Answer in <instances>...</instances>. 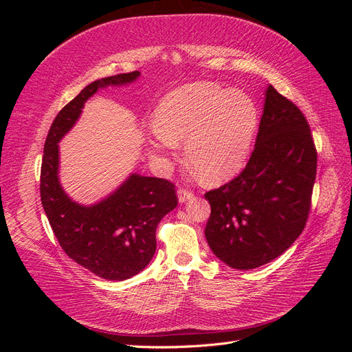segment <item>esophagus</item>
Here are the masks:
<instances>
[{
  "label": "esophagus",
  "mask_w": 352,
  "mask_h": 352,
  "mask_svg": "<svg viewBox=\"0 0 352 352\" xmlns=\"http://www.w3.org/2000/svg\"><path fill=\"white\" fill-rule=\"evenodd\" d=\"M177 197H179V201L180 202H185V201H188L189 198H192L194 197V192L190 189H188V188H179L177 189Z\"/></svg>",
  "instance_id": "34e87169"
}]
</instances>
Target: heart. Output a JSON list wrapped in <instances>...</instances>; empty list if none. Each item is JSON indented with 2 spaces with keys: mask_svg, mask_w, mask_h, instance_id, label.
<instances>
[{
  "mask_svg": "<svg viewBox=\"0 0 352 352\" xmlns=\"http://www.w3.org/2000/svg\"><path fill=\"white\" fill-rule=\"evenodd\" d=\"M260 113L248 94L214 82H197L170 92L157 111L151 146L167 154L176 142L201 177L208 182L232 176L248 158Z\"/></svg>",
  "mask_w": 352,
  "mask_h": 352,
  "instance_id": "1",
  "label": "heart"
}]
</instances>
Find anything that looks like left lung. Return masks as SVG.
<instances>
[{"label": "left lung", "instance_id": "obj_1", "mask_svg": "<svg viewBox=\"0 0 352 352\" xmlns=\"http://www.w3.org/2000/svg\"><path fill=\"white\" fill-rule=\"evenodd\" d=\"M317 150L305 116L272 85L257 141L242 172L206 192V238L232 269L274 260L301 235L311 210Z\"/></svg>", "mask_w": 352, "mask_h": 352}]
</instances>
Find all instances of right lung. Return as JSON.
<instances>
[{"label":"right lung","mask_w":352,"mask_h":352,"mask_svg":"<svg viewBox=\"0 0 352 352\" xmlns=\"http://www.w3.org/2000/svg\"><path fill=\"white\" fill-rule=\"evenodd\" d=\"M138 76L140 72L114 74L85 87L56 116L42 155L41 201L60 247L82 267L109 280L129 279L151 261L158 223L177 206L175 184L132 175L107 199L82 207L58 184L57 144L78 120L85 101L100 88L129 83Z\"/></svg>","instance_id":"add662e5"}]
</instances>
